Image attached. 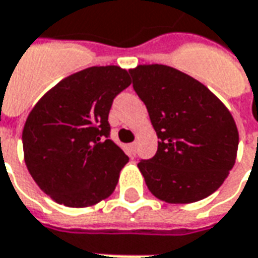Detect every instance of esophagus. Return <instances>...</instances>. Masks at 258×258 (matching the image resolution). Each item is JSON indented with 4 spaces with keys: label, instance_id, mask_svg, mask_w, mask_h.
<instances>
[{
    "label": "esophagus",
    "instance_id": "obj_1",
    "mask_svg": "<svg viewBox=\"0 0 258 258\" xmlns=\"http://www.w3.org/2000/svg\"><path fill=\"white\" fill-rule=\"evenodd\" d=\"M128 148H130V153L134 156V154H136V148H137V144H136V143H131V144L128 146Z\"/></svg>",
    "mask_w": 258,
    "mask_h": 258
}]
</instances>
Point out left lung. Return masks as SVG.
Segmentation results:
<instances>
[{
    "mask_svg": "<svg viewBox=\"0 0 258 258\" xmlns=\"http://www.w3.org/2000/svg\"><path fill=\"white\" fill-rule=\"evenodd\" d=\"M158 141L138 168L148 190L170 204L200 201L224 182L238 148V130L226 105L196 78L163 64L130 70Z\"/></svg>",
    "mask_w": 258,
    "mask_h": 258,
    "instance_id": "obj_1",
    "label": "left lung"
}]
</instances>
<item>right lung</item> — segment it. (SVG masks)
<instances>
[{"label":"right lung","instance_id":"add662e5","mask_svg":"<svg viewBox=\"0 0 258 258\" xmlns=\"http://www.w3.org/2000/svg\"><path fill=\"white\" fill-rule=\"evenodd\" d=\"M130 84L128 71L118 66L85 68L54 85L28 114L24 160L55 203L90 207L115 190L128 157L110 140L108 114Z\"/></svg>","mask_w":258,"mask_h":258}]
</instances>
